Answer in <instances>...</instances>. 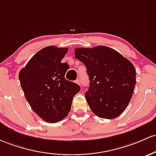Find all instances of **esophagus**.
Wrapping results in <instances>:
<instances>
[{
    "mask_svg": "<svg viewBox=\"0 0 156 156\" xmlns=\"http://www.w3.org/2000/svg\"><path fill=\"white\" fill-rule=\"evenodd\" d=\"M76 83H78V85H80V86H81V81H80L79 79H77L76 80Z\"/></svg>",
    "mask_w": 156,
    "mask_h": 156,
    "instance_id": "34e87169",
    "label": "esophagus"
}]
</instances>
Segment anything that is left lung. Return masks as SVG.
I'll list each match as a JSON object with an SVG mask.
<instances>
[{"instance_id":"8db88e82","label":"left lung","mask_w":156,"mask_h":156,"mask_svg":"<svg viewBox=\"0 0 156 156\" xmlns=\"http://www.w3.org/2000/svg\"><path fill=\"white\" fill-rule=\"evenodd\" d=\"M75 58L86 66L90 86L85 98L97 116L112 119L122 113L134 92L136 73L130 61L113 49L77 48Z\"/></svg>"}]
</instances>
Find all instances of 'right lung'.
Listing matches in <instances>:
<instances>
[{"instance_id":"obj_1","label":"right lung","mask_w":156,"mask_h":156,"mask_svg":"<svg viewBox=\"0 0 156 156\" xmlns=\"http://www.w3.org/2000/svg\"><path fill=\"white\" fill-rule=\"evenodd\" d=\"M67 51V48L44 47L19 73L20 86L31 108L48 123L58 122L67 115L73 97L81 90L65 78L69 66L61 61Z\"/></svg>"}]
</instances>
